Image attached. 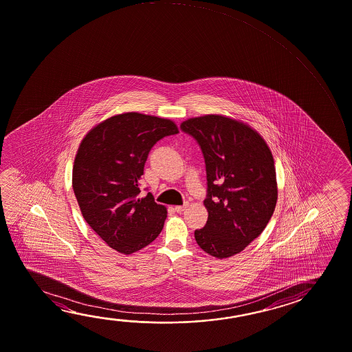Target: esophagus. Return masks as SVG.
<instances>
[{
	"instance_id": "1",
	"label": "esophagus",
	"mask_w": 352,
	"mask_h": 352,
	"mask_svg": "<svg viewBox=\"0 0 352 352\" xmlns=\"http://www.w3.org/2000/svg\"><path fill=\"white\" fill-rule=\"evenodd\" d=\"M186 206H188V204H184L183 206H175V208H174V211L178 213L183 212L185 208H186Z\"/></svg>"
}]
</instances>
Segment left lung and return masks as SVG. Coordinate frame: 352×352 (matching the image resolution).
<instances>
[{
    "mask_svg": "<svg viewBox=\"0 0 352 352\" xmlns=\"http://www.w3.org/2000/svg\"><path fill=\"white\" fill-rule=\"evenodd\" d=\"M180 129L196 140L206 166L208 219L196 230V243L219 259L241 253L264 231L276 206L270 148L252 127L227 116L191 118Z\"/></svg>",
    "mask_w": 352,
    "mask_h": 352,
    "instance_id": "left-lung-1",
    "label": "left lung"
}]
</instances>
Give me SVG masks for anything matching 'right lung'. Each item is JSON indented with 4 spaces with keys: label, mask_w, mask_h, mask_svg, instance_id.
<instances>
[{
    "label": "right lung",
    "mask_w": 352,
    "mask_h": 352,
    "mask_svg": "<svg viewBox=\"0 0 352 352\" xmlns=\"http://www.w3.org/2000/svg\"><path fill=\"white\" fill-rule=\"evenodd\" d=\"M178 133L172 120L124 113L82 140L72 170L74 192L87 223L116 252L135 253L161 233L167 208L151 192L140 197V180L151 148Z\"/></svg>",
    "instance_id": "add662e5"
}]
</instances>
